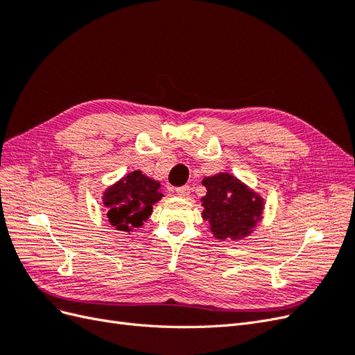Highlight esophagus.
I'll use <instances>...</instances> for the list:
<instances>
[{"mask_svg": "<svg viewBox=\"0 0 355 355\" xmlns=\"http://www.w3.org/2000/svg\"><path fill=\"white\" fill-rule=\"evenodd\" d=\"M176 194L180 196V197H188L191 194V188L188 185H184V187H178L176 188Z\"/></svg>", "mask_w": 355, "mask_h": 355, "instance_id": "1", "label": "esophagus"}]
</instances>
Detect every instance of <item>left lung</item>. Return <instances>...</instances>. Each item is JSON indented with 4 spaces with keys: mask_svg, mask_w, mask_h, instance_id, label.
<instances>
[{
    "mask_svg": "<svg viewBox=\"0 0 355 355\" xmlns=\"http://www.w3.org/2000/svg\"><path fill=\"white\" fill-rule=\"evenodd\" d=\"M202 185V218L210 222V230L219 240H237L250 232L261 219L262 200L228 173L206 178Z\"/></svg>",
    "mask_w": 355,
    "mask_h": 355,
    "instance_id": "1",
    "label": "left lung"
}]
</instances>
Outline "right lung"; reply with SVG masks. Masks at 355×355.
<instances>
[{
	"label": "right lung",
	"mask_w": 355,
	"mask_h": 355,
	"mask_svg": "<svg viewBox=\"0 0 355 355\" xmlns=\"http://www.w3.org/2000/svg\"><path fill=\"white\" fill-rule=\"evenodd\" d=\"M159 182L146 178L141 171H133L105 192V206L108 219L120 231L142 227L153 211V204L161 200Z\"/></svg>",
	"instance_id": "add662e5"
}]
</instances>
